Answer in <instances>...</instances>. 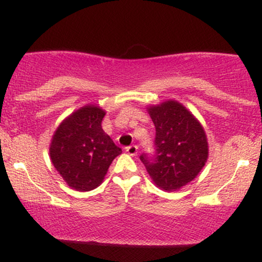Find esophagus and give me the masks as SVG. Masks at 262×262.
Instances as JSON below:
<instances>
[{
  "label": "esophagus",
  "instance_id": "1",
  "mask_svg": "<svg viewBox=\"0 0 262 262\" xmlns=\"http://www.w3.org/2000/svg\"><path fill=\"white\" fill-rule=\"evenodd\" d=\"M125 151H127L128 154L132 155V156L137 155V152H138V146H137V145H130V146H128V148H125Z\"/></svg>",
  "mask_w": 262,
  "mask_h": 262
}]
</instances>
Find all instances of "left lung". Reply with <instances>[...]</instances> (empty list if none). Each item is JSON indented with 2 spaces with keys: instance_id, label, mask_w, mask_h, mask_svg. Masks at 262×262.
<instances>
[{
  "instance_id": "8db88e82",
  "label": "left lung",
  "mask_w": 262,
  "mask_h": 262,
  "mask_svg": "<svg viewBox=\"0 0 262 262\" xmlns=\"http://www.w3.org/2000/svg\"><path fill=\"white\" fill-rule=\"evenodd\" d=\"M155 125V155L141 154L149 176L164 191H177L196 179L208 159L207 135L186 107L169 100L148 108Z\"/></svg>"
}]
</instances>
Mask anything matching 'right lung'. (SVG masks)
Instances as JSON below:
<instances>
[{"label":"right lung","instance_id":"1","mask_svg":"<svg viewBox=\"0 0 262 262\" xmlns=\"http://www.w3.org/2000/svg\"><path fill=\"white\" fill-rule=\"evenodd\" d=\"M104 112L98 106L81 107L60 123L50 143V159L60 176L77 191L98 187L116 156L122 154L102 129Z\"/></svg>","mask_w":262,"mask_h":262}]
</instances>
